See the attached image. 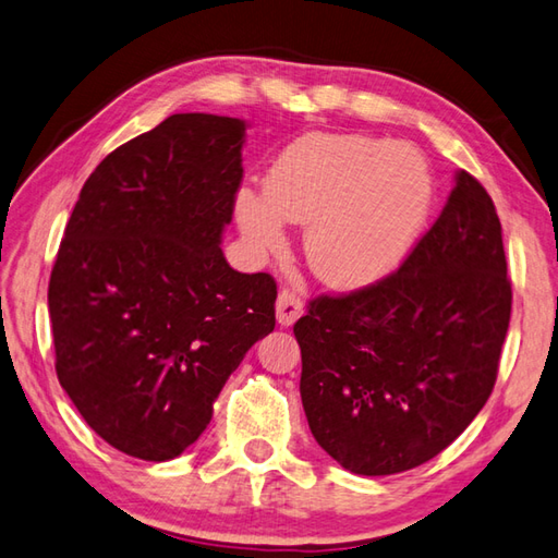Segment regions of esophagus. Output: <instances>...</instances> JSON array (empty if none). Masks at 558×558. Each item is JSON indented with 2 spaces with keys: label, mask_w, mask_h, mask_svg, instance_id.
<instances>
[{
  "label": "esophagus",
  "mask_w": 558,
  "mask_h": 558,
  "mask_svg": "<svg viewBox=\"0 0 558 558\" xmlns=\"http://www.w3.org/2000/svg\"><path fill=\"white\" fill-rule=\"evenodd\" d=\"M303 315L301 295L291 289H281L277 299V322L281 327H291Z\"/></svg>",
  "instance_id": "34e87169"
}]
</instances>
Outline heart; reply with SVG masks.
<instances>
[{
    "label": "heart",
    "instance_id": "obj_1",
    "mask_svg": "<svg viewBox=\"0 0 558 558\" xmlns=\"http://www.w3.org/2000/svg\"><path fill=\"white\" fill-rule=\"evenodd\" d=\"M429 203V171L411 147L311 133L271 167L265 195L239 193L236 219L259 253L283 245V221L307 225L303 251L313 275L355 289L399 263Z\"/></svg>",
    "mask_w": 558,
    "mask_h": 558
}]
</instances>
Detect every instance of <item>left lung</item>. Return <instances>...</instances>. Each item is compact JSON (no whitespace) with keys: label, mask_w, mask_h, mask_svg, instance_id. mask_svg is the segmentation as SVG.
Here are the masks:
<instances>
[{"label":"left lung","mask_w":558,"mask_h":558,"mask_svg":"<svg viewBox=\"0 0 558 558\" xmlns=\"http://www.w3.org/2000/svg\"><path fill=\"white\" fill-rule=\"evenodd\" d=\"M501 221L468 171L403 265L295 322L313 437L355 475L441 453L487 403L511 319Z\"/></svg>","instance_id":"8db88e82"}]
</instances>
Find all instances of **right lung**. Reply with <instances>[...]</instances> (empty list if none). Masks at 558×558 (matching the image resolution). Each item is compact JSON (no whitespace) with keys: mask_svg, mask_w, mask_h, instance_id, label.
<instances>
[{"mask_svg":"<svg viewBox=\"0 0 558 558\" xmlns=\"http://www.w3.org/2000/svg\"><path fill=\"white\" fill-rule=\"evenodd\" d=\"M245 121L171 114L85 181L49 277L57 377L111 447L169 461L203 435L247 349L275 329L277 281L221 253Z\"/></svg>","mask_w":558,"mask_h":558,"instance_id":"right-lung-1","label":"right lung"}]
</instances>
